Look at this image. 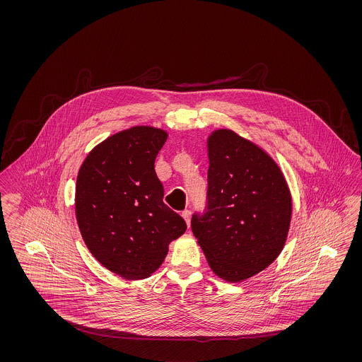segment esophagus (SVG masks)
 Instances as JSON below:
<instances>
[{"label":"esophagus","instance_id":"1","mask_svg":"<svg viewBox=\"0 0 362 362\" xmlns=\"http://www.w3.org/2000/svg\"><path fill=\"white\" fill-rule=\"evenodd\" d=\"M182 217L185 218V221H186L187 226H189V217H191V213H189V210H183V211H182Z\"/></svg>","mask_w":362,"mask_h":362}]
</instances>
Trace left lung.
<instances>
[{"label": "left lung", "instance_id": "left-lung-1", "mask_svg": "<svg viewBox=\"0 0 362 362\" xmlns=\"http://www.w3.org/2000/svg\"><path fill=\"white\" fill-rule=\"evenodd\" d=\"M207 205L191 229L216 276L241 282L281 254L292 195L276 161L254 142L220 129L207 138Z\"/></svg>", "mask_w": 362, "mask_h": 362}]
</instances>
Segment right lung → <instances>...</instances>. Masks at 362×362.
<instances>
[{
  "mask_svg": "<svg viewBox=\"0 0 362 362\" xmlns=\"http://www.w3.org/2000/svg\"><path fill=\"white\" fill-rule=\"evenodd\" d=\"M168 134L134 126L104 139L77 175L76 218L90 254L126 279L155 273L185 220L163 202L156 156Z\"/></svg>",
  "mask_w": 362,
  "mask_h": 362,
  "instance_id": "obj_1",
  "label": "right lung"
}]
</instances>
